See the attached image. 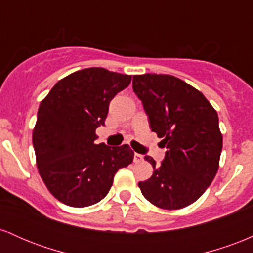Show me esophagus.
I'll return each instance as SVG.
<instances>
[{
  "instance_id": "obj_1",
  "label": "esophagus",
  "mask_w": 253,
  "mask_h": 253,
  "mask_svg": "<svg viewBox=\"0 0 253 253\" xmlns=\"http://www.w3.org/2000/svg\"><path fill=\"white\" fill-rule=\"evenodd\" d=\"M144 161V156L139 155V153H134V163H140Z\"/></svg>"
}]
</instances>
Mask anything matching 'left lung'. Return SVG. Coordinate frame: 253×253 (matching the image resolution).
I'll return each mask as SVG.
<instances>
[{
    "mask_svg": "<svg viewBox=\"0 0 253 253\" xmlns=\"http://www.w3.org/2000/svg\"><path fill=\"white\" fill-rule=\"evenodd\" d=\"M133 90L151 129L167 147L161 165L145 156L155 171L139 188L157 207H187L205 193L219 169L222 134L216 110L201 91L171 75H135Z\"/></svg>",
    "mask_w": 253,
    "mask_h": 253,
    "instance_id": "1",
    "label": "left lung"
}]
</instances>
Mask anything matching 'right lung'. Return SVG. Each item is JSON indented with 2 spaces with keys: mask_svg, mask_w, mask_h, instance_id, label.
Instances as JSON below:
<instances>
[{
  "mask_svg": "<svg viewBox=\"0 0 253 253\" xmlns=\"http://www.w3.org/2000/svg\"><path fill=\"white\" fill-rule=\"evenodd\" d=\"M132 76L88 68L58 81L38 109L33 140L37 167L58 201L88 207L108 194L115 173L133 162L128 145L95 144L109 102Z\"/></svg>",
  "mask_w": 253,
  "mask_h": 253,
  "instance_id": "obj_1",
  "label": "right lung"
}]
</instances>
